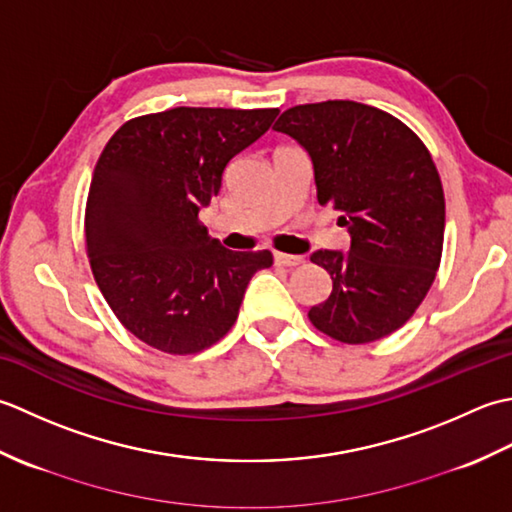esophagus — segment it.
I'll use <instances>...</instances> for the list:
<instances>
[{
  "label": "esophagus",
  "instance_id": "1",
  "mask_svg": "<svg viewBox=\"0 0 512 512\" xmlns=\"http://www.w3.org/2000/svg\"><path fill=\"white\" fill-rule=\"evenodd\" d=\"M276 265H283V267H296L305 263V258L302 256H291V254H283V252H276L274 254Z\"/></svg>",
  "mask_w": 512,
  "mask_h": 512
}]
</instances>
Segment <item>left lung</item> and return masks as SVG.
Listing matches in <instances>:
<instances>
[{
	"label": "left lung",
	"instance_id": "8db88e82",
	"mask_svg": "<svg viewBox=\"0 0 512 512\" xmlns=\"http://www.w3.org/2000/svg\"><path fill=\"white\" fill-rule=\"evenodd\" d=\"M274 130L305 148L318 203L351 236L349 252L311 254L333 280L311 325L347 344L389 336L420 307L442 258L444 190L429 150L400 119L356 101L289 108Z\"/></svg>",
	"mask_w": 512,
	"mask_h": 512
}]
</instances>
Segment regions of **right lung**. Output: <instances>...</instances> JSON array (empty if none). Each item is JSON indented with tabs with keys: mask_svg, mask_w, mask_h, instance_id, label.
Instances as JSON below:
<instances>
[{
	"mask_svg": "<svg viewBox=\"0 0 512 512\" xmlns=\"http://www.w3.org/2000/svg\"><path fill=\"white\" fill-rule=\"evenodd\" d=\"M278 108H172L123 123L103 148L86 205L92 274L114 316L150 347L185 356L232 329L269 249L232 252L207 234L227 163Z\"/></svg>",
	"mask_w": 512,
	"mask_h": 512,
	"instance_id": "right-lung-1",
	"label": "right lung"
}]
</instances>
